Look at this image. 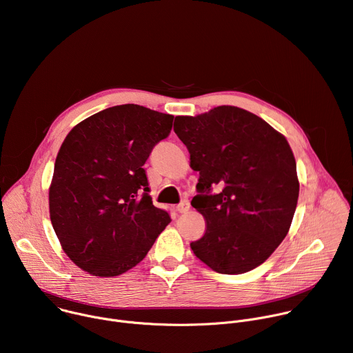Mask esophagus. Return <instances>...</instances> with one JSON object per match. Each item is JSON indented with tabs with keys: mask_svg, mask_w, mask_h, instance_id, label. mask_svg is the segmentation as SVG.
Segmentation results:
<instances>
[{
	"mask_svg": "<svg viewBox=\"0 0 353 353\" xmlns=\"http://www.w3.org/2000/svg\"><path fill=\"white\" fill-rule=\"evenodd\" d=\"M190 210V203L187 199H183L181 203L177 205V211L180 212V214H184V212H187Z\"/></svg>",
	"mask_w": 353,
	"mask_h": 353,
	"instance_id": "34e87169",
	"label": "esophagus"
}]
</instances>
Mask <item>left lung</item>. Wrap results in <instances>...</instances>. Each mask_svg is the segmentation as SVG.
Returning <instances> with one entry per match:
<instances>
[{
  "label": "left lung",
  "mask_w": 353,
  "mask_h": 353,
  "mask_svg": "<svg viewBox=\"0 0 353 353\" xmlns=\"http://www.w3.org/2000/svg\"><path fill=\"white\" fill-rule=\"evenodd\" d=\"M174 132L199 172L191 205L207 221L194 254L219 274L261 265L289 232L297 198L296 162L286 138L234 106L177 116Z\"/></svg>",
  "instance_id": "8db88e82"
}]
</instances>
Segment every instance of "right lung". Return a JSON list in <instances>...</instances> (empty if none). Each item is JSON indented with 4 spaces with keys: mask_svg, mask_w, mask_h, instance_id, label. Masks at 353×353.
I'll list each match as a JSON object with an SVG mask.
<instances>
[{
    "mask_svg": "<svg viewBox=\"0 0 353 353\" xmlns=\"http://www.w3.org/2000/svg\"><path fill=\"white\" fill-rule=\"evenodd\" d=\"M173 116L139 105L99 112L65 137L48 191L50 219L65 254L94 276L141 263L170 223L142 168L168 138Z\"/></svg>",
    "mask_w": 353,
    "mask_h": 353,
    "instance_id": "1",
    "label": "right lung"
}]
</instances>
